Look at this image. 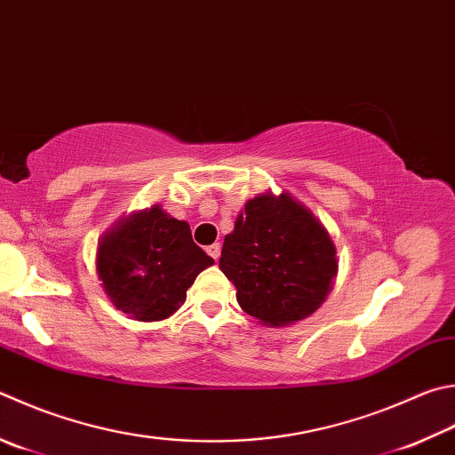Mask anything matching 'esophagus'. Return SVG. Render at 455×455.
Segmentation results:
<instances>
[{
  "instance_id": "34e87169",
  "label": "esophagus",
  "mask_w": 455,
  "mask_h": 455,
  "mask_svg": "<svg viewBox=\"0 0 455 455\" xmlns=\"http://www.w3.org/2000/svg\"><path fill=\"white\" fill-rule=\"evenodd\" d=\"M206 252H209L214 260L219 259L220 256V244L219 243H214V244H211V246H206Z\"/></svg>"
}]
</instances>
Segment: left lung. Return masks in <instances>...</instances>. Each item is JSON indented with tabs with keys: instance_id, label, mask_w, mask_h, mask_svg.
Instances as JSON below:
<instances>
[{
	"instance_id": "8db88e82",
	"label": "left lung",
	"mask_w": 455,
	"mask_h": 455,
	"mask_svg": "<svg viewBox=\"0 0 455 455\" xmlns=\"http://www.w3.org/2000/svg\"><path fill=\"white\" fill-rule=\"evenodd\" d=\"M219 268L236 286L246 314L267 326H286L308 318L332 291L336 246L307 206L288 193H264L236 217Z\"/></svg>"
}]
</instances>
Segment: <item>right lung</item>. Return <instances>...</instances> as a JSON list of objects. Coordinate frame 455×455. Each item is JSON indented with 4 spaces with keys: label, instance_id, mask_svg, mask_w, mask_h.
Returning a JSON list of instances; mask_svg holds the SVG:
<instances>
[{
    "label": "right lung",
    "instance_id": "right-lung-1",
    "mask_svg": "<svg viewBox=\"0 0 455 455\" xmlns=\"http://www.w3.org/2000/svg\"><path fill=\"white\" fill-rule=\"evenodd\" d=\"M214 264L191 227L159 204L121 219L97 246V275L113 307L141 322L180 308L199 272Z\"/></svg>",
    "mask_w": 455,
    "mask_h": 455
}]
</instances>
